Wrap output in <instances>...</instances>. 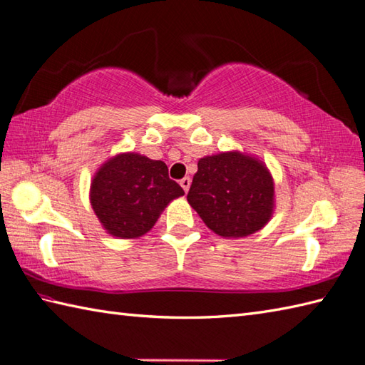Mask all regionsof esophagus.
Segmentation results:
<instances>
[{
	"instance_id": "1",
	"label": "esophagus",
	"mask_w": 365,
	"mask_h": 365,
	"mask_svg": "<svg viewBox=\"0 0 365 365\" xmlns=\"http://www.w3.org/2000/svg\"><path fill=\"white\" fill-rule=\"evenodd\" d=\"M180 185H182V188L185 190V192H188L190 185H191V178L190 177H183L182 180H180Z\"/></svg>"
}]
</instances>
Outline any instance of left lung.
Wrapping results in <instances>:
<instances>
[{"label":"left lung","instance_id":"obj_1","mask_svg":"<svg viewBox=\"0 0 365 365\" xmlns=\"http://www.w3.org/2000/svg\"><path fill=\"white\" fill-rule=\"evenodd\" d=\"M188 202L205 226L224 238L260 230L274 208V182L268 168L242 152L200 158Z\"/></svg>","mask_w":365,"mask_h":365}]
</instances>
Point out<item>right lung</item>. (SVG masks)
<instances>
[{"label": "right lung", "mask_w": 365, "mask_h": 365, "mask_svg": "<svg viewBox=\"0 0 365 365\" xmlns=\"http://www.w3.org/2000/svg\"><path fill=\"white\" fill-rule=\"evenodd\" d=\"M183 195L165 163L133 152L108 160L91 183V205L98 221L119 238L147 234L170 200Z\"/></svg>", "instance_id": "add662e5"}]
</instances>
